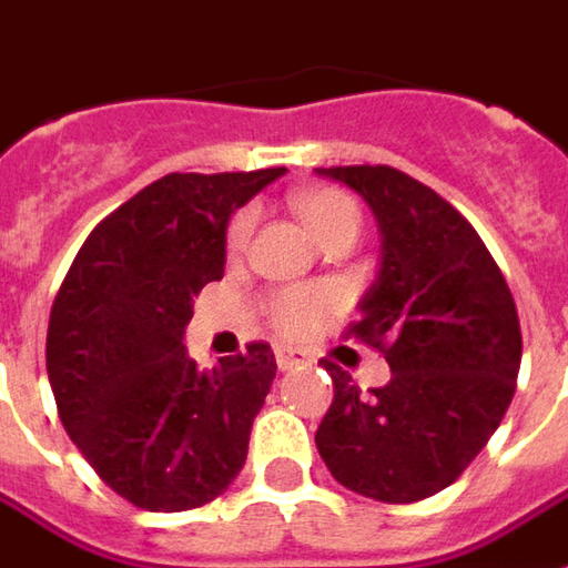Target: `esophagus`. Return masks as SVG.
<instances>
[{"mask_svg":"<svg viewBox=\"0 0 568 568\" xmlns=\"http://www.w3.org/2000/svg\"><path fill=\"white\" fill-rule=\"evenodd\" d=\"M311 363V356L304 351H292V347H276V366L283 368V372H292L297 366H307Z\"/></svg>","mask_w":568,"mask_h":568,"instance_id":"esophagus-1","label":"esophagus"}]
</instances>
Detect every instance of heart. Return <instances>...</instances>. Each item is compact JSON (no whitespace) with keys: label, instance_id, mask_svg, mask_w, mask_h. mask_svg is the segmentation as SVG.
<instances>
[{"label":"heart","instance_id":"b5f03b06","mask_svg":"<svg viewBox=\"0 0 568 568\" xmlns=\"http://www.w3.org/2000/svg\"><path fill=\"white\" fill-rule=\"evenodd\" d=\"M295 209L316 243H323V240H328L332 233H341V230H359V212H356L351 196L341 193V190L301 193ZM248 230H252V215L245 212L230 224V245L243 248V243L248 240ZM325 311H328V295L325 292L297 288V292H283V295L273 297L271 320L285 335H301V332H311L313 325L323 320Z\"/></svg>","mask_w":568,"mask_h":568}]
</instances>
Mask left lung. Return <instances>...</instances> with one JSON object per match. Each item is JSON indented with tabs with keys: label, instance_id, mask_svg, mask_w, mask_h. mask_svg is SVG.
<instances>
[{
	"label": "left lung",
	"instance_id": "1",
	"mask_svg": "<svg viewBox=\"0 0 568 568\" xmlns=\"http://www.w3.org/2000/svg\"><path fill=\"white\" fill-rule=\"evenodd\" d=\"M316 174L356 190L378 221L381 267L351 332L394 372L366 396L325 363L335 399L316 449L341 486L412 505L462 477L505 418L523 356L517 304L477 230L422 181L390 165Z\"/></svg>",
	"mask_w": 568,
	"mask_h": 568
}]
</instances>
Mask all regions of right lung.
Listing matches in <instances>:
<instances>
[{
  "label": "right lung",
  "mask_w": 568,
  "mask_h": 568,
  "mask_svg": "<svg viewBox=\"0 0 568 568\" xmlns=\"http://www.w3.org/2000/svg\"><path fill=\"white\" fill-rule=\"evenodd\" d=\"M285 169L165 174L91 230L49 320L51 390L110 489L156 514L209 505L243 470L276 378L271 344L200 372L193 295L224 276L227 224Z\"/></svg>",
  "instance_id": "right-lung-1"
}]
</instances>
